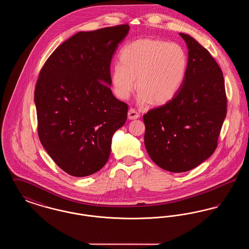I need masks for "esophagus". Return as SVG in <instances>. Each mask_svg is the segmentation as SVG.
Returning <instances> with one entry per match:
<instances>
[{
  "label": "esophagus",
  "instance_id": "esophagus-1",
  "mask_svg": "<svg viewBox=\"0 0 249 249\" xmlns=\"http://www.w3.org/2000/svg\"><path fill=\"white\" fill-rule=\"evenodd\" d=\"M140 117V114L134 109V108H130L128 112V119H136Z\"/></svg>",
  "mask_w": 249,
  "mask_h": 249
}]
</instances>
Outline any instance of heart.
I'll list each match as a JSON object with an SVG mask.
<instances>
[{
    "label": "heart",
    "instance_id": "obj_1",
    "mask_svg": "<svg viewBox=\"0 0 249 249\" xmlns=\"http://www.w3.org/2000/svg\"><path fill=\"white\" fill-rule=\"evenodd\" d=\"M120 63L111 71L115 94L128 99L135 88L138 102L164 105L178 94L188 67L187 54L180 45L160 39L141 38L120 50Z\"/></svg>",
    "mask_w": 249,
    "mask_h": 249
}]
</instances>
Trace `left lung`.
Wrapping results in <instances>:
<instances>
[{
    "label": "left lung",
    "mask_w": 249,
    "mask_h": 249,
    "mask_svg": "<svg viewBox=\"0 0 249 249\" xmlns=\"http://www.w3.org/2000/svg\"><path fill=\"white\" fill-rule=\"evenodd\" d=\"M189 60L178 94L162 107L143 115L144 145L159 167L183 173L213 154L227 115L223 73L206 48L191 36Z\"/></svg>",
    "instance_id": "left-lung-1"
}]
</instances>
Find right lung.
Listing matches in <instances>:
<instances>
[{
	"label": "right lung",
	"mask_w": 249,
	"mask_h": 249,
	"mask_svg": "<svg viewBox=\"0 0 249 249\" xmlns=\"http://www.w3.org/2000/svg\"><path fill=\"white\" fill-rule=\"evenodd\" d=\"M130 26L80 32L54 50L35 91L40 142L68 175L88 177L107 163L112 136L127 119L128 105L109 87L110 64Z\"/></svg>",
	"instance_id": "add662e5"
}]
</instances>
